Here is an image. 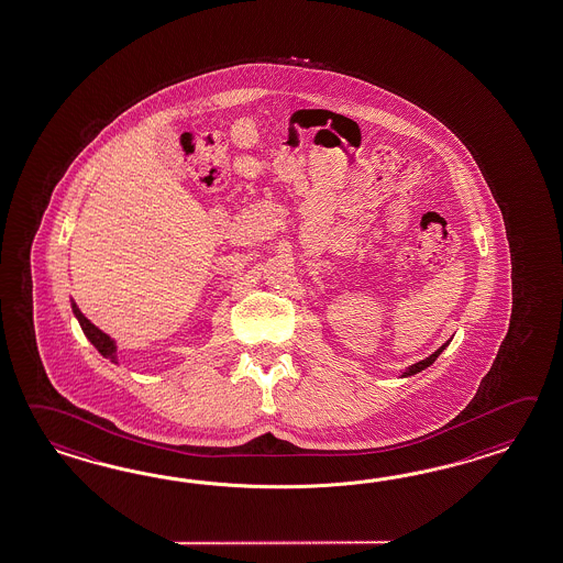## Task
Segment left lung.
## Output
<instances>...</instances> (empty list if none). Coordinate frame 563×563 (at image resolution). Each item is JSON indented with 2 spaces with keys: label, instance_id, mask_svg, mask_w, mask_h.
<instances>
[{
  "label": "left lung",
  "instance_id": "left-lung-1",
  "mask_svg": "<svg viewBox=\"0 0 563 563\" xmlns=\"http://www.w3.org/2000/svg\"><path fill=\"white\" fill-rule=\"evenodd\" d=\"M441 350H443V347H441ZM441 350H438L435 354H431V356L426 357L423 362H419V364H412L411 368L405 372V376H411V374H417V372H421L423 371V368H427L429 364H433V362H435V357L439 356V352H441Z\"/></svg>",
  "mask_w": 563,
  "mask_h": 563
}]
</instances>
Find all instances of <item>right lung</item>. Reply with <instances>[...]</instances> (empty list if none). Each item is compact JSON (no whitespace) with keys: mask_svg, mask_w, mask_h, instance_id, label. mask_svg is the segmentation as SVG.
Returning a JSON list of instances; mask_svg holds the SVG:
<instances>
[{"mask_svg":"<svg viewBox=\"0 0 563 563\" xmlns=\"http://www.w3.org/2000/svg\"><path fill=\"white\" fill-rule=\"evenodd\" d=\"M73 311H75V316L79 319L85 335L89 338V342L96 345L97 350H99V354H103V356L110 357L111 362H115V345H113L110 338H108L103 331L97 330L96 325H93L87 317L82 316L81 311H79L75 305H73Z\"/></svg>","mask_w":563,"mask_h":563,"instance_id":"1","label":"right lung"}]
</instances>
